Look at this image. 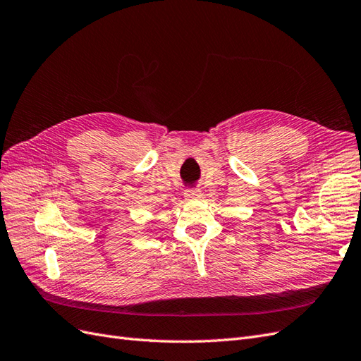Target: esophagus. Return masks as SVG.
I'll use <instances>...</instances> for the list:
<instances>
[{
    "mask_svg": "<svg viewBox=\"0 0 361 361\" xmlns=\"http://www.w3.org/2000/svg\"><path fill=\"white\" fill-rule=\"evenodd\" d=\"M202 195L200 190H187L183 192V197L187 200H192V199H199Z\"/></svg>",
    "mask_w": 361,
    "mask_h": 361,
    "instance_id": "obj_1",
    "label": "esophagus"
}]
</instances>
